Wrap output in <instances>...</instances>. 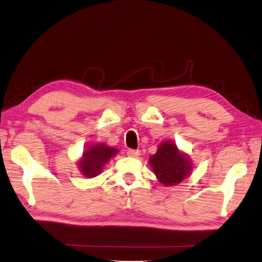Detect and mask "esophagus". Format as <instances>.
Listing matches in <instances>:
<instances>
[{
	"mask_svg": "<svg viewBox=\"0 0 262 262\" xmlns=\"http://www.w3.org/2000/svg\"><path fill=\"white\" fill-rule=\"evenodd\" d=\"M127 155L129 156V157H134V158H136V157L140 156V151H139V150H133V149H130V150L127 151Z\"/></svg>",
	"mask_w": 262,
	"mask_h": 262,
	"instance_id": "obj_1",
	"label": "esophagus"
}]
</instances>
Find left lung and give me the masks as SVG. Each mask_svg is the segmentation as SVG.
I'll return each mask as SVG.
<instances>
[{
  "instance_id": "8db88e82",
  "label": "left lung",
  "mask_w": 262,
  "mask_h": 262,
  "mask_svg": "<svg viewBox=\"0 0 262 262\" xmlns=\"http://www.w3.org/2000/svg\"><path fill=\"white\" fill-rule=\"evenodd\" d=\"M149 165L159 182L165 187L177 185L192 172L193 164L190 157L180 150L173 141L166 140L149 158Z\"/></svg>"
}]
</instances>
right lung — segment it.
<instances>
[{
  "label": "right lung",
  "mask_w": 262,
  "mask_h": 262,
  "mask_svg": "<svg viewBox=\"0 0 262 262\" xmlns=\"http://www.w3.org/2000/svg\"><path fill=\"white\" fill-rule=\"evenodd\" d=\"M118 149L104 143L85 145L82 156L77 161V166L84 178L93 179L103 172L104 166L117 154Z\"/></svg>",
  "instance_id": "add662e5"
}]
</instances>
